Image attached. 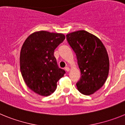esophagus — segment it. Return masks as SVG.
Instances as JSON below:
<instances>
[{
    "label": "esophagus",
    "mask_w": 125,
    "mask_h": 125,
    "mask_svg": "<svg viewBox=\"0 0 125 125\" xmlns=\"http://www.w3.org/2000/svg\"><path fill=\"white\" fill-rule=\"evenodd\" d=\"M65 70L67 71V72H68V71H69V70H70V69H69V68H68V67H66V68H64Z\"/></svg>",
    "instance_id": "1"
}]
</instances>
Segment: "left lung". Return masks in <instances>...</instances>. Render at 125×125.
<instances>
[{
    "mask_svg": "<svg viewBox=\"0 0 125 125\" xmlns=\"http://www.w3.org/2000/svg\"><path fill=\"white\" fill-rule=\"evenodd\" d=\"M69 44L75 52L81 77L76 83L81 93L90 95L103 86L110 69L105 47L100 39L86 31L66 35Z\"/></svg>",
    "mask_w": 125,
    "mask_h": 125,
    "instance_id": "8db88e82",
    "label": "left lung"
}]
</instances>
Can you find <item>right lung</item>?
I'll return each instance as SVG.
<instances>
[{
  "label": "right lung",
  "instance_id": "obj_1",
  "mask_svg": "<svg viewBox=\"0 0 125 125\" xmlns=\"http://www.w3.org/2000/svg\"><path fill=\"white\" fill-rule=\"evenodd\" d=\"M65 39L61 33L44 31L35 32L28 36L20 53V68L25 84L39 95L54 92L57 82L65 74L58 67L54 50Z\"/></svg>",
  "mask_w": 125,
  "mask_h": 125
}]
</instances>
